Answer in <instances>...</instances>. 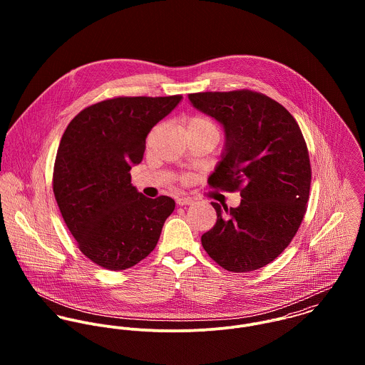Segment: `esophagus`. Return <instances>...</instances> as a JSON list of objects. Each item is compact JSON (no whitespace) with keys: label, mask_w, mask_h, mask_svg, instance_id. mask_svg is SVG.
<instances>
[{"label":"esophagus","mask_w":365,"mask_h":365,"mask_svg":"<svg viewBox=\"0 0 365 365\" xmlns=\"http://www.w3.org/2000/svg\"><path fill=\"white\" fill-rule=\"evenodd\" d=\"M177 204H178L180 207L191 205V204H192V200H191V198H188V197H180V198H177Z\"/></svg>","instance_id":"1"}]
</instances>
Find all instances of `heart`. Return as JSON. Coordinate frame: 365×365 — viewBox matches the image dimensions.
<instances>
[{"label":"heart","mask_w":365,"mask_h":365,"mask_svg":"<svg viewBox=\"0 0 365 365\" xmlns=\"http://www.w3.org/2000/svg\"><path fill=\"white\" fill-rule=\"evenodd\" d=\"M190 125H202V126H213L209 120L207 119H204V118H194V119H191V122H190ZM188 125V126H190Z\"/></svg>","instance_id":"b5f03b06"}]
</instances>
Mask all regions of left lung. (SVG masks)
Returning <instances> with one entry per match:
<instances>
[{
    "instance_id": "obj_1",
    "label": "left lung",
    "mask_w": 365,
    "mask_h": 365,
    "mask_svg": "<svg viewBox=\"0 0 365 365\" xmlns=\"http://www.w3.org/2000/svg\"><path fill=\"white\" fill-rule=\"evenodd\" d=\"M188 100L225 133L209 184L240 190L242 197L237 208L212 202L217 220L202 235V246L227 271L259 269L284 252L307 210L311 164L302 132L282 105L249 90L198 93Z\"/></svg>"
}]
</instances>
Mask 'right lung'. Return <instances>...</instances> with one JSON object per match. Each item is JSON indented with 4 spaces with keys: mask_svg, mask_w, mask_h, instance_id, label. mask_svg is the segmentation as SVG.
Returning a JSON list of instances; mask_svg holds the SVG:
<instances>
[{
    "mask_svg": "<svg viewBox=\"0 0 365 365\" xmlns=\"http://www.w3.org/2000/svg\"><path fill=\"white\" fill-rule=\"evenodd\" d=\"M171 97H119L83 109L64 130L53 170L61 216L84 256L120 271L156 247L175 202L145 197L130 182L149 132L181 103Z\"/></svg>",
    "mask_w": 365,
    "mask_h": 365,
    "instance_id": "right-lung-1",
    "label": "right lung"
}]
</instances>
